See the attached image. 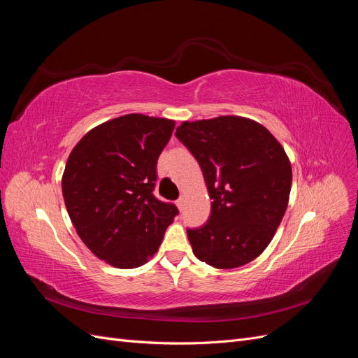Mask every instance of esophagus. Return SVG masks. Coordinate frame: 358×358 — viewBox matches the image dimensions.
I'll use <instances>...</instances> for the list:
<instances>
[{
  "mask_svg": "<svg viewBox=\"0 0 358 358\" xmlns=\"http://www.w3.org/2000/svg\"><path fill=\"white\" fill-rule=\"evenodd\" d=\"M176 206H178V208H179V209H182V208H183V199H182V197L176 200Z\"/></svg>",
  "mask_w": 358,
  "mask_h": 358,
  "instance_id": "34e87169",
  "label": "esophagus"
}]
</instances>
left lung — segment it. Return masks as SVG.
Instances as JSON below:
<instances>
[{
  "mask_svg": "<svg viewBox=\"0 0 358 358\" xmlns=\"http://www.w3.org/2000/svg\"><path fill=\"white\" fill-rule=\"evenodd\" d=\"M175 136L197 159L210 196V216L187 229L200 262L234 268L262 254L284 218L291 164L284 148L255 121L220 116L183 122Z\"/></svg>",
  "mask_w": 358,
  "mask_h": 358,
  "instance_id": "left-lung-1",
  "label": "left lung"
}]
</instances>
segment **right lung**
Wrapping results in <instances>:
<instances>
[{
  "instance_id": "obj_1",
  "label": "right lung",
  "mask_w": 358,
  "mask_h": 358,
  "mask_svg": "<svg viewBox=\"0 0 358 358\" xmlns=\"http://www.w3.org/2000/svg\"><path fill=\"white\" fill-rule=\"evenodd\" d=\"M175 121L138 113L95 127L74 146L62 196L82 242L119 268L148 262L179 213L154 196L157 161Z\"/></svg>"
}]
</instances>
